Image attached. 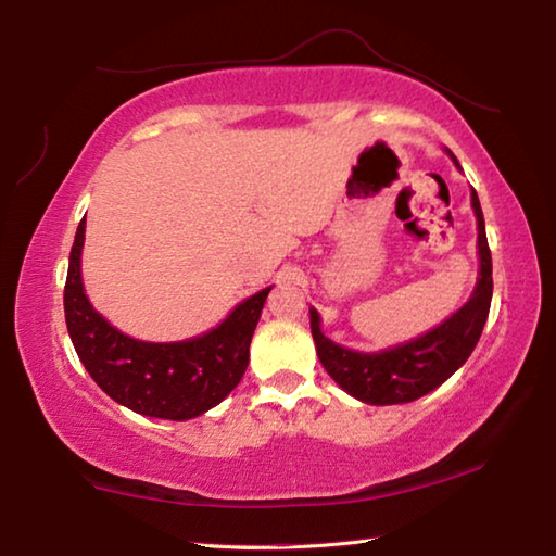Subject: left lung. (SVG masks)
<instances>
[{"mask_svg": "<svg viewBox=\"0 0 556 556\" xmlns=\"http://www.w3.org/2000/svg\"><path fill=\"white\" fill-rule=\"evenodd\" d=\"M447 154L455 160L453 152ZM472 207L479 229V280L472 298L467 300V305L459 307L453 317H447L441 327L431 329L414 341L394 345V349L380 353H358L343 349V345L324 337L319 329L317 309H309L312 339L317 343L319 361L324 370L337 380L343 392L375 406L406 404L433 392L435 387H441L472 355L481 337V329L486 324L491 292H494L484 215H481L475 188Z\"/></svg>", "mask_w": 556, "mask_h": 556, "instance_id": "8db88e82", "label": "left lung"}]
</instances>
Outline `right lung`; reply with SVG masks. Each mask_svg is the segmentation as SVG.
Segmentation results:
<instances>
[{
  "label": "right lung",
  "mask_w": 556,
  "mask_h": 556,
  "mask_svg": "<svg viewBox=\"0 0 556 556\" xmlns=\"http://www.w3.org/2000/svg\"><path fill=\"white\" fill-rule=\"evenodd\" d=\"M79 223L70 251L65 282V321L84 368L113 402L135 414L186 421L217 406L242 380L249 343L270 288L237 305L229 317L203 337L150 343L125 337L101 317L84 295Z\"/></svg>",
  "instance_id": "obj_1"
}]
</instances>
